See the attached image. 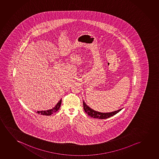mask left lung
<instances>
[{"instance_id": "left-lung-1", "label": "left lung", "mask_w": 159, "mask_h": 159, "mask_svg": "<svg viewBox=\"0 0 159 159\" xmlns=\"http://www.w3.org/2000/svg\"><path fill=\"white\" fill-rule=\"evenodd\" d=\"M83 107H84V109L85 110V112L87 113L88 115L91 116V117L98 118V119H107V118L112 117L113 115L118 113L122 109H120L117 111H115L113 112H111L102 113V112L94 111L93 109L90 108L89 107H88L87 105L86 104L84 101H83Z\"/></svg>"}]
</instances>
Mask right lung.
<instances>
[{
	"instance_id": "obj_1",
	"label": "right lung",
	"mask_w": 159,
	"mask_h": 159,
	"mask_svg": "<svg viewBox=\"0 0 159 159\" xmlns=\"http://www.w3.org/2000/svg\"><path fill=\"white\" fill-rule=\"evenodd\" d=\"M61 102H62V99H60L59 102H57V104L55 105V107H53L52 109L46 110V111H37V113L42 115H51L52 113H55L56 112L59 110L60 107H61Z\"/></svg>"
}]
</instances>
